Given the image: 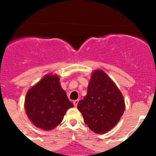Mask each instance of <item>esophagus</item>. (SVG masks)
<instances>
[{
  "instance_id": "34e87169",
  "label": "esophagus",
  "mask_w": 156,
  "mask_h": 156,
  "mask_svg": "<svg viewBox=\"0 0 156 156\" xmlns=\"http://www.w3.org/2000/svg\"><path fill=\"white\" fill-rule=\"evenodd\" d=\"M78 102H79V100H75V101H73V105H74V106H77V104H78Z\"/></svg>"
}]
</instances>
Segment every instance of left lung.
Masks as SVG:
<instances>
[{
	"mask_svg": "<svg viewBox=\"0 0 156 156\" xmlns=\"http://www.w3.org/2000/svg\"><path fill=\"white\" fill-rule=\"evenodd\" d=\"M84 122L91 130L104 133L117 124L125 103L120 90L102 70L92 73L87 94L77 105Z\"/></svg>",
	"mask_w": 156,
	"mask_h": 156,
	"instance_id": "obj_1",
	"label": "left lung"
}]
</instances>
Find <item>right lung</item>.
<instances>
[{
  "label": "right lung",
  "instance_id": "obj_1",
  "mask_svg": "<svg viewBox=\"0 0 156 156\" xmlns=\"http://www.w3.org/2000/svg\"><path fill=\"white\" fill-rule=\"evenodd\" d=\"M73 104L62 90L58 76H45L30 88L25 99L27 116L37 127L54 129L62 121L67 109Z\"/></svg>",
  "mask_w": 156,
  "mask_h": 156
}]
</instances>
